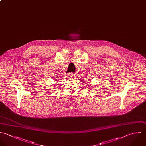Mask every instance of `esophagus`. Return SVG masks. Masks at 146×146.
<instances>
[{
    "label": "esophagus",
    "mask_w": 146,
    "mask_h": 146,
    "mask_svg": "<svg viewBox=\"0 0 146 146\" xmlns=\"http://www.w3.org/2000/svg\"><path fill=\"white\" fill-rule=\"evenodd\" d=\"M68 76L69 78H74L75 77V74L73 73H69L68 74Z\"/></svg>",
    "instance_id": "1"
}]
</instances>
